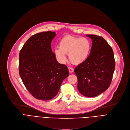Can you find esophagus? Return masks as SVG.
Returning <instances> with one entry per match:
<instances>
[{
    "label": "esophagus",
    "mask_w": 130,
    "mask_h": 130,
    "mask_svg": "<svg viewBox=\"0 0 130 130\" xmlns=\"http://www.w3.org/2000/svg\"><path fill=\"white\" fill-rule=\"evenodd\" d=\"M68 69H69V71L70 73H72V72H74V69L73 68L69 67Z\"/></svg>",
    "instance_id": "1"
}]
</instances>
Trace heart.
Returning <instances> with one entry per match:
<instances>
[{"label": "heart", "mask_w": 130, "mask_h": 130, "mask_svg": "<svg viewBox=\"0 0 130 130\" xmlns=\"http://www.w3.org/2000/svg\"><path fill=\"white\" fill-rule=\"evenodd\" d=\"M91 47V42L87 38L67 35L60 39L59 48L55 49L54 54L61 63L66 62V54H69V59L71 62L78 65L84 62L87 59Z\"/></svg>", "instance_id": "1"}]
</instances>
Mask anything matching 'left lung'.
I'll list each match as a JSON object with an SVG mask.
<instances>
[{"mask_svg": "<svg viewBox=\"0 0 130 130\" xmlns=\"http://www.w3.org/2000/svg\"><path fill=\"white\" fill-rule=\"evenodd\" d=\"M92 40L90 54L86 60L77 66L74 72L77 78V89L87 97L105 92L111 84L115 69L112 49L102 36L86 35Z\"/></svg>", "mask_w": 130, "mask_h": 130, "instance_id": "8db88e82", "label": "left lung"}]
</instances>
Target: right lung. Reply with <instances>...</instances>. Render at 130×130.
<instances>
[{
  "instance_id": "1",
  "label": "right lung",
  "mask_w": 130,
  "mask_h": 130,
  "mask_svg": "<svg viewBox=\"0 0 130 130\" xmlns=\"http://www.w3.org/2000/svg\"><path fill=\"white\" fill-rule=\"evenodd\" d=\"M56 34L48 31L32 36L19 54V70L22 81L33 97L42 101L56 96L69 74L67 67L58 62L52 52L51 43Z\"/></svg>"
}]
</instances>
